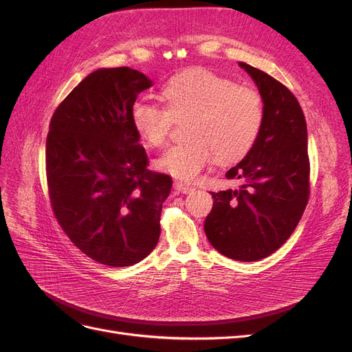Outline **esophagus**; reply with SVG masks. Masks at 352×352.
Instances as JSON below:
<instances>
[{"instance_id":"1","label":"esophagus","mask_w":352,"mask_h":352,"mask_svg":"<svg viewBox=\"0 0 352 352\" xmlns=\"http://www.w3.org/2000/svg\"><path fill=\"white\" fill-rule=\"evenodd\" d=\"M175 189L177 190V192H182V194H190V192H194V190H195L194 186H189V185L182 184V182H175Z\"/></svg>"}]
</instances>
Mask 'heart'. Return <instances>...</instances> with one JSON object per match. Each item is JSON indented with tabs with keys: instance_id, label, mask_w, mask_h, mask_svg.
I'll list each match as a JSON object with an SVG mask.
<instances>
[{
	"instance_id": "1",
	"label": "heart",
	"mask_w": 352,
	"mask_h": 352,
	"mask_svg": "<svg viewBox=\"0 0 352 352\" xmlns=\"http://www.w3.org/2000/svg\"><path fill=\"white\" fill-rule=\"evenodd\" d=\"M166 109L138 100L131 117L136 132L153 146H163L175 122H186L188 141L160 157L158 168L190 180L212 158L220 164L238 163L258 140L264 120L261 95L250 87L204 70L190 69L164 85Z\"/></svg>"
}]
</instances>
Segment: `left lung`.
<instances>
[{
	"mask_svg": "<svg viewBox=\"0 0 352 352\" xmlns=\"http://www.w3.org/2000/svg\"><path fill=\"white\" fill-rule=\"evenodd\" d=\"M257 83L264 102L258 140L228 179L239 189L210 192L212 208L204 230L220 254L257 261L279 250L292 235L310 197L307 122L300 102L283 83L239 63Z\"/></svg>",
	"mask_w": 352,
	"mask_h": 352,
	"instance_id": "obj_1",
	"label": "left lung"
}]
</instances>
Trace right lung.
I'll use <instances>...</instances> for the list:
<instances>
[{"label":"right lung","instance_id":"right-lung-1","mask_svg":"<svg viewBox=\"0 0 352 352\" xmlns=\"http://www.w3.org/2000/svg\"><path fill=\"white\" fill-rule=\"evenodd\" d=\"M153 80L131 67L85 78L51 117L45 172L52 212L89 258L110 267L144 260L160 238L172 177L148 168L131 110Z\"/></svg>","mask_w":352,"mask_h":352}]
</instances>
